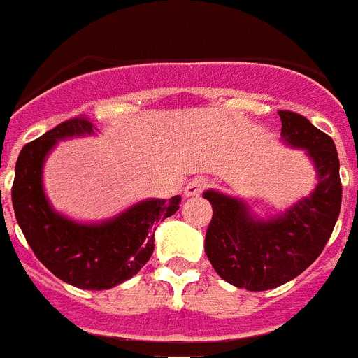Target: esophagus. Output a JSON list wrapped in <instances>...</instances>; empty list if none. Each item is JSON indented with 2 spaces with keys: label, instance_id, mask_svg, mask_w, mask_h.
Instances as JSON below:
<instances>
[{
  "label": "esophagus",
  "instance_id": "34e87169",
  "mask_svg": "<svg viewBox=\"0 0 358 358\" xmlns=\"http://www.w3.org/2000/svg\"><path fill=\"white\" fill-rule=\"evenodd\" d=\"M206 185H208V182L203 178H193L189 182V184L185 185V197H199L201 193H203L204 189H206Z\"/></svg>",
  "mask_w": 358,
  "mask_h": 358
}]
</instances>
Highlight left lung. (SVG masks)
<instances>
[{"label":"left lung","instance_id":"left-lung-1","mask_svg":"<svg viewBox=\"0 0 358 358\" xmlns=\"http://www.w3.org/2000/svg\"><path fill=\"white\" fill-rule=\"evenodd\" d=\"M278 114L285 144L306 150L313 161L315 189L268 220L257 217L240 199L214 189L203 193L214 210L204 252L220 278L248 291L280 287L302 274L323 252L342 206L334 141L300 114Z\"/></svg>","mask_w":358,"mask_h":358}]
</instances>
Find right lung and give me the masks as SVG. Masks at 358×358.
I'll use <instances>...</instances> for the list:
<instances>
[{
	"label": "right lung",
	"mask_w": 358,
	"mask_h": 358,
	"mask_svg": "<svg viewBox=\"0 0 358 358\" xmlns=\"http://www.w3.org/2000/svg\"><path fill=\"white\" fill-rule=\"evenodd\" d=\"M94 135L78 116L22 148L15 167L13 208L35 257L62 282L103 291L129 280L154 252L155 225L180 208L182 197L146 199L101 223H78L52 208L43 189V165L58 141Z\"/></svg>",
	"instance_id": "right-lung-1"
}]
</instances>
